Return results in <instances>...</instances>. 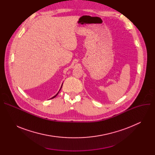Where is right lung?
<instances>
[{
	"label": "right lung",
	"instance_id": "add662e5",
	"mask_svg": "<svg viewBox=\"0 0 155 155\" xmlns=\"http://www.w3.org/2000/svg\"><path fill=\"white\" fill-rule=\"evenodd\" d=\"M62 86H61V87H62ZM61 89H60V90H61ZM60 90H59V91H60ZM58 93H59V92H58V93H57V94H56V95H55V96H54V97H52V98H51V99H53V98L55 97H56V96H57V95L58 94Z\"/></svg>",
	"mask_w": 155,
	"mask_h": 155
}]
</instances>
